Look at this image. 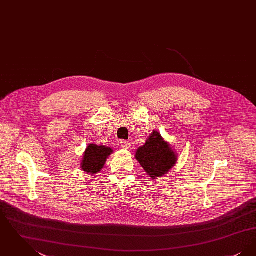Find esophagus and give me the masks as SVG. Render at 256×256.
<instances>
[{
	"mask_svg": "<svg viewBox=\"0 0 256 256\" xmlns=\"http://www.w3.org/2000/svg\"><path fill=\"white\" fill-rule=\"evenodd\" d=\"M130 146V141H126V140H122L121 141V146L124 148H128Z\"/></svg>",
	"mask_w": 256,
	"mask_h": 256,
	"instance_id": "34e87169",
	"label": "esophagus"
}]
</instances>
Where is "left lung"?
Segmentation results:
<instances>
[{"label": "left lung", "mask_w": 256, "mask_h": 256, "mask_svg": "<svg viewBox=\"0 0 256 256\" xmlns=\"http://www.w3.org/2000/svg\"><path fill=\"white\" fill-rule=\"evenodd\" d=\"M135 158L150 178H162L174 166L178 156L158 132L150 135L143 146L136 150Z\"/></svg>", "instance_id": "obj_1"}]
</instances>
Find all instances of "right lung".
<instances>
[{
    "label": "right lung",
    "instance_id": "1",
    "mask_svg": "<svg viewBox=\"0 0 256 256\" xmlns=\"http://www.w3.org/2000/svg\"><path fill=\"white\" fill-rule=\"evenodd\" d=\"M112 152V148L108 146L90 144L86 148L84 154L82 169L89 174H96L100 170H102L106 159Z\"/></svg>",
    "mask_w": 256,
    "mask_h": 256
}]
</instances>
